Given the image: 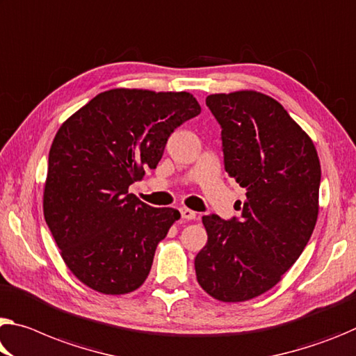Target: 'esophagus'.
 I'll return each instance as SVG.
<instances>
[{
  "instance_id": "1",
  "label": "esophagus",
  "mask_w": 356,
  "mask_h": 356,
  "mask_svg": "<svg viewBox=\"0 0 356 356\" xmlns=\"http://www.w3.org/2000/svg\"><path fill=\"white\" fill-rule=\"evenodd\" d=\"M180 217L184 220H195L196 218V212L191 211L188 207H180Z\"/></svg>"
}]
</instances>
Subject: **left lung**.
<instances>
[{
    "mask_svg": "<svg viewBox=\"0 0 356 356\" xmlns=\"http://www.w3.org/2000/svg\"><path fill=\"white\" fill-rule=\"evenodd\" d=\"M206 104L222 128L225 171L242 188L239 217H202L207 244L195 258L202 290L225 302L263 295L307 245L318 216L317 150L277 101L220 93Z\"/></svg>",
    "mask_w": 356,
    "mask_h": 356,
    "instance_id": "obj_1",
    "label": "left lung"
}]
</instances>
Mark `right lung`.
<instances>
[{
	"label": "right lung",
	"mask_w": 356,
	"mask_h": 356,
	"mask_svg": "<svg viewBox=\"0 0 356 356\" xmlns=\"http://www.w3.org/2000/svg\"><path fill=\"white\" fill-rule=\"evenodd\" d=\"M200 112L187 92L115 88L60 127L44 217L67 268L90 289L125 295L147 279L158 242L180 213L145 204L128 187L156 168L171 133Z\"/></svg>",
	"instance_id": "obj_1"
}]
</instances>
